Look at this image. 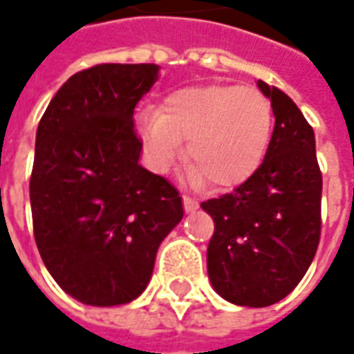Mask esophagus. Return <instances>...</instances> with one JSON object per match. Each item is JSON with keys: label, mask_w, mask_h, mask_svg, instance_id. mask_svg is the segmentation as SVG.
Listing matches in <instances>:
<instances>
[{"label": "esophagus", "mask_w": 354, "mask_h": 354, "mask_svg": "<svg viewBox=\"0 0 354 354\" xmlns=\"http://www.w3.org/2000/svg\"><path fill=\"white\" fill-rule=\"evenodd\" d=\"M182 201H184V208H185V212H193V210H197L199 208V203L195 199H192V197H182Z\"/></svg>", "instance_id": "1"}]
</instances>
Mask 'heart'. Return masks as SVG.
Masks as SVG:
<instances>
[{
  "mask_svg": "<svg viewBox=\"0 0 354 354\" xmlns=\"http://www.w3.org/2000/svg\"><path fill=\"white\" fill-rule=\"evenodd\" d=\"M147 165L167 174L182 157L187 140V184L218 189L241 185L260 169L273 136V111L252 87L203 85L167 96L161 111L140 115Z\"/></svg>",
  "mask_w": 354,
  "mask_h": 354,
  "instance_id": "b5f03b06",
  "label": "heart"
}]
</instances>
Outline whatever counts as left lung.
<instances>
[{
	"mask_svg": "<svg viewBox=\"0 0 354 354\" xmlns=\"http://www.w3.org/2000/svg\"><path fill=\"white\" fill-rule=\"evenodd\" d=\"M274 129L260 169L233 193L201 207L214 220L207 267L230 304L267 307L286 297L311 266L320 239L315 132L290 96L258 81Z\"/></svg>",
	"mask_w": 354,
	"mask_h": 354,
	"instance_id": "left-lung-1",
	"label": "left lung"
}]
</instances>
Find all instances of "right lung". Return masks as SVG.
<instances>
[{"instance_id": "add662e5", "label": "right lung", "mask_w": 354, "mask_h": 354, "mask_svg": "<svg viewBox=\"0 0 354 354\" xmlns=\"http://www.w3.org/2000/svg\"><path fill=\"white\" fill-rule=\"evenodd\" d=\"M157 64H100L53 96L35 134L30 203L37 250L68 296L94 307L131 304L153 274L182 197L140 165L134 108Z\"/></svg>"}]
</instances>
